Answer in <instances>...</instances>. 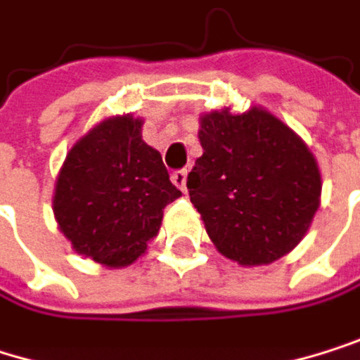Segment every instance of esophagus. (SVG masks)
Masks as SVG:
<instances>
[{"mask_svg":"<svg viewBox=\"0 0 360 360\" xmlns=\"http://www.w3.org/2000/svg\"><path fill=\"white\" fill-rule=\"evenodd\" d=\"M172 184L181 190V192H188V168H181V170H174L172 172Z\"/></svg>","mask_w":360,"mask_h":360,"instance_id":"34e87169","label":"esophagus"}]
</instances>
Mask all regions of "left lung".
<instances>
[{"mask_svg": "<svg viewBox=\"0 0 360 360\" xmlns=\"http://www.w3.org/2000/svg\"><path fill=\"white\" fill-rule=\"evenodd\" d=\"M202 155L188 174L217 252L243 266L269 264L292 252L320 207V170L290 127L264 108L200 117Z\"/></svg>", "mask_w": 360, "mask_h": 360, "instance_id": "8db88e82", "label": "left lung"}]
</instances>
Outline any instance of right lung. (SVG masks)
<instances>
[{
    "label": "right lung",
    "mask_w": 360,
    "mask_h": 360,
    "mask_svg": "<svg viewBox=\"0 0 360 360\" xmlns=\"http://www.w3.org/2000/svg\"><path fill=\"white\" fill-rule=\"evenodd\" d=\"M141 132L132 115L100 121L68 151L55 184L59 230L74 252L110 269L145 254L164 207L181 196Z\"/></svg>",
    "instance_id": "add662e5"
}]
</instances>
